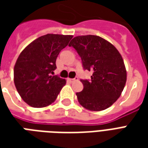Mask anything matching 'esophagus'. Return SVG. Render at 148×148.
<instances>
[{
  "instance_id": "esophagus-1",
  "label": "esophagus",
  "mask_w": 148,
  "mask_h": 148,
  "mask_svg": "<svg viewBox=\"0 0 148 148\" xmlns=\"http://www.w3.org/2000/svg\"><path fill=\"white\" fill-rule=\"evenodd\" d=\"M78 78L77 77H74V78H68V81L70 82H73L74 81H77Z\"/></svg>"
}]
</instances>
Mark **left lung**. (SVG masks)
I'll return each instance as SVG.
<instances>
[{
  "instance_id": "obj_1",
  "label": "left lung",
  "mask_w": 148,
  "mask_h": 148,
  "mask_svg": "<svg viewBox=\"0 0 148 148\" xmlns=\"http://www.w3.org/2000/svg\"><path fill=\"white\" fill-rule=\"evenodd\" d=\"M82 58L84 70L93 72L91 79L81 80L83 90L76 93L85 109L101 111L120 97L127 80L124 60L117 49L101 37H74L69 44Z\"/></svg>"
}]
</instances>
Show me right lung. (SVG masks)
Wrapping results in <instances>:
<instances>
[{
    "label": "right lung",
    "instance_id": "right-lung-1",
    "mask_svg": "<svg viewBox=\"0 0 148 148\" xmlns=\"http://www.w3.org/2000/svg\"><path fill=\"white\" fill-rule=\"evenodd\" d=\"M73 36L47 34L39 37L22 51L14 66L17 92L34 108H42L55 101L66 80L53 75L56 58Z\"/></svg>",
    "mask_w": 148,
    "mask_h": 148
}]
</instances>
